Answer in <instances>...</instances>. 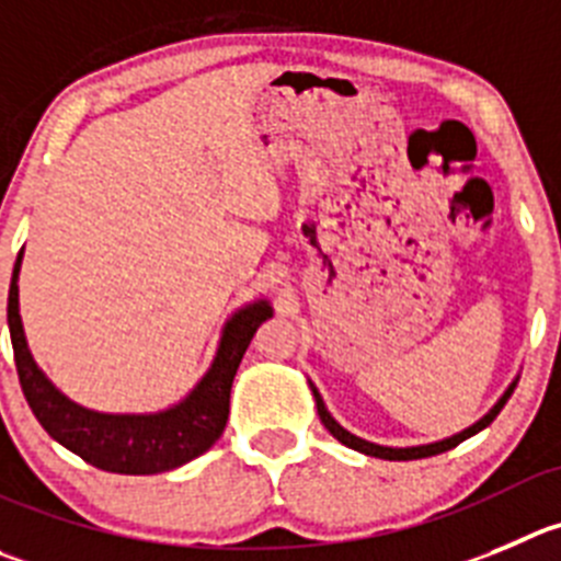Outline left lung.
I'll list each match as a JSON object with an SVG mask.
<instances>
[{"label": "left lung", "mask_w": 561, "mask_h": 561, "mask_svg": "<svg viewBox=\"0 0 561 561\" xmlns=\"http://www.w3.org/2000/svg\"><path fill=\"white\" fill-rule=\"evenodd\" d=\"M515 385H517V381H512V385L506 387V392H504V396H501V399H499V404H495L493 410L486 412V415L481 417V421H476L473 426H468V428H465V432L454 434V437L439 439V443H428V446H412V448H387V446H376V443H368V439L357 437V434H352V432H348V428H343V426H340V423L334 421L332 415H329L327 404H323V399H321V392H318V390H316V385H312V381H310V387H312V396H316L318 415H321V423H323V426L329 428V434H332V437H337L340 443H343V446L354 448V451H359V454H368V457H376V459H399V462H404V459H423V457H434V454L451 451V448H457L459 443H462V439L473 437L476 432H481V428H486V426H490V423L495 421V415H499V412L504 410V404H506V401H510V396H512V392H515Z\"/></svg>", "instance_id": "obj_1"}]
</instances>
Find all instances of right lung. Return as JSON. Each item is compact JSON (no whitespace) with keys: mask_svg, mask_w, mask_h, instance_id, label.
<instances>
[{"mask_svg":"<svg viewBox=\"0 0 561 561\" xmlns=\"http://www.w3.org/2000/svg\"><path fill=\"white\" fill-rule=\"evenodd\" d=\"M19 251L8 293V327L15 370L30 410L41 426L68 451L107 473L149 476L174 470L207 451L224 434L229 417V392L251 337L260 323L274 316L268 301H254L227 321L213 365L187 399L154 415H107L66 399L35 365L19 316Z\"/></svg>","mask_w":561,"mask_h":561,"instance_id":"add662e5","label":"right lung"}]
</instances>
